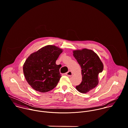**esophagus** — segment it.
<instances>
[{
	"instance_id": "obj_1",
	"label": "esophagus",
	"mask_w": 128,
	"mask_h": 128,
	"mask_svg": "<svg viewBox=\"0 0 128 128\" xmlns=\"http://www.w3.org/2000/svg\"><path fill=\"white\" fill-rule=\"evenodd\" d=\"M66 75H68V76H72V72L71 71H69L68 72L66 73Z\"/></svg>"
}]
</instances>
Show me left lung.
<instances>
[{
  "label": "left lung",
  "mask_w": 128,
  "mask_h": 128,
  "mask_svg": "<svg viewBox=\"0 0 128 128\" xmlns=\"http://www.w3.org/2000/svg\"><path fill=\"white\" fill-rule=\"evenodd\" d=\"M73 56L82 69V82L76 86L77 90L87 93L98 84V75L104 69V64L98 55L92 50L84 48L73 51Z\"/></svg>",
  "instance_id": "obj_1"
}]
</instances>
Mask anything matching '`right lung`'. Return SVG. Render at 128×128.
I'll list each match as a JSON object with an SVG mask.
<instances>
[{
  "mask_svg": "<svg viewBox=\"0 0 128 128\" xmlns=\"http://www.w3.org/2000/svg\"><path fill=\"white\" fill-rule=\"evenodd\" d=\"M62 49L55 45L45 46L30 54L23 66V72L28 84L36 91L45 92L57 85L61 75L56 60Z\"/></svg>",
  "mask_w": 128,
  "mask_h": 128,
  "instance_id": "1",
  "label": "right lung"
}]
</instances>
